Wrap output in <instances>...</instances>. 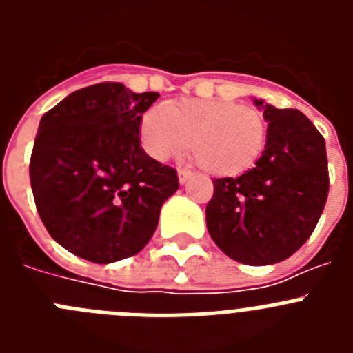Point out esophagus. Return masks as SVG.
I'll return each instance as SVG.
<instances>
[{
  "instance_id": "1",
  "label": "esophagus",
  "mask_w": 353,
  "mask_h": 353,
  "mask_svg": "<svg viewBox=\"0 0 353 353\" xmlns=\"http://www.w3.org/2000/svg\"><path fill=\"white\" fill-rule=\"evenodd\" d=\"M192 176V171H189V170H179V182L180 183H185L187 180L191 179Z\"/></svg>"
}]
</instances>
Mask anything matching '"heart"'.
<instances>
[{
    "label": "heart",
    "mask_w": 353,
    "mask_h": 353,
    "mask_svg": "<svg viewBox=\"0 0 353 353\" xmlns=\"http://www.w3.org/2000/svg\"><path fill=\"white\" fill-rule=\"evenodd\" d=\"M143 148L155 161L182 155L191 145L194 161L217 176L254 166L267 143V121L249 105L232 101L187 99L148 109L139 127Z\"/></svg>",
    "instance_id": "1"
}]
</instances>
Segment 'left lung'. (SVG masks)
<instances>
[{
    "mask_svg": "<svg viewBox=\"0 0 353 353\" xmlns=\"http://www.w3.org/2000/svg\"><path fill=\"white\" fill-rule=\"evenodd\" d=\"M263 109L267 145L254 168L214 180L207 228L217 248L245 265H272L304 245L327 194L325 139L299 109Z\"/></svg>",
    "mask_w": 353,
    "mask_h": 353,
    "instance_id": "1",
    "label": "left lung"
}]
</instances>
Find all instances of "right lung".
I'll use <instances>...</instances> for the list:
<instances>
[{
    "instance_id": "right-lung-1",
    "label": "right lung",
    "mask_w": 353,
    "mask_h": 353,
    "mask_svg": "<svg viewBox=\"0 0 353 353\" xmlns=\"http://www.w3.org/2000/svg\"><path fill=\"white\" fill-rule=\"evenodd\" d=\"M157 99L99 83L65 97L40 120L31 191L49 235L72 254L113 263L154 235L162 203L179 189L176 170L139 145L143 113Z\"/></svg>"
}]
</instances>
